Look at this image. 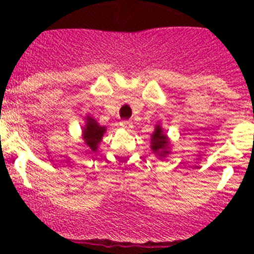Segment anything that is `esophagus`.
<instances>
[{
  "mask_svg": "<svg viewBox=\"0 0 254 254\" xmlns=\"http://www.w3.org/2000/svg\"><path fill=\"white\" fill-rule=\"evenodd\" d=\"M120 125H121V127H122V128L128 129V131L132 128V127H133V126H132L131 121H122V122H121Z\"/></svg>",
  "mask_w": 254,
  "mask_h": 254,
  "instance_id": "1",
  "label": "esophagus"
}]
</instances>
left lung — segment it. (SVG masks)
Instances as JSON below:
<instances>
[{
    "label": "left lung",
    "instance_id": "left-lung-1",
    "mask_svg": "<svg viewBox=\"0 0 254 254\" xmlns=\"http://www.w3.org/2000/svg\"><path fill=\"white\" fill-rule=\"evenodd\" d=\"M151 150L154 154L163 158L169 154V141L160 125H156L154 133L151 134Z\"/></svg>",
    "mask_w": 254,
    "mask_h": 254
}]
</instances>
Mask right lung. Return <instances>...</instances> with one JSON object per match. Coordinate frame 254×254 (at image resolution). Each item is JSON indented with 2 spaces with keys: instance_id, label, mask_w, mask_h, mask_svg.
I'll return each mask as SVG.
<instances>
[{
  "instance_id": "1",
  "label": "right lung",
  "mask_w": 254,
  "mask_h": 254,
  "mask_svg": "<svg viewBox=\"0 0 254 254\" xmlns=\"http://www.w3.org/2000/svg\"><path fill=\"white\" fill-rule=\"evenodd\" d=\"M105 131H107V128L104 126H99V123L96 122L94 118H91L90 116L86 117V125L82 129V138H84L86 146L91 151L98 150V145L102 141L103 134H104Z\"/></svg>"
}]
</instances>
